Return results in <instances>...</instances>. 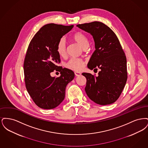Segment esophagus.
I'll return each instance as SVG.
<instances>
[{
    "label": "esophagus",
    "mask_w": 148,
    "mask_h": 148,
    "mask_svg": "<svg viewBox=\"0 0 148 148\" xmlns=\"http://www.w3.org/2000/svg\"><path fill=\"white\" fill-rule=\"evenodd\" d=\"M74 74H75V75L76 77L80 76V75H81V73H80V72H75V73H74Z\"/></svg>",
    "instance_id": "obj_1"
}]
</instances>
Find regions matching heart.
<instances>
[{"mask_svg":"<svg viewBox=\"0 0 148 148\" xmlns=\"http://www.w3.org/2000/svg\"><path fill=\"white\" fill-rule=\"evenodd\" d=\"M74 42L80 46L83 49L88 48L89 45V40L86 34L81 32L75 33L71 36ZM56 51L59 56L64 57L66 54V45L65 39L61 38L57 44ZM84 65V62L79 59L71 58L66 64L68 68L74 71H80L83 69Z\"/></svg>","mask_w":148,"mask_h":148,"instance_id":"1","label":"heart"}]
</instances>
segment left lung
<instances>
[{"label":"left lung","mask_w":148,"mask_h":148,"mask_svg":"<svg viewBox=\"0 0 148 148\" xmlns=\"http://www.w3.org/2000/svg\"><path fill=\"white\" fill-rule=\"evenodd\" d=\"M77 27L90 33L95 42V50L88 68L100 69L98 77L82 73L86 79L85 92L98 104H111L119 98L127 77V58L119 40L113 30L101 22L93 21Z\"/></svg>","instance_id":"left-lung-1"}]
</instances>
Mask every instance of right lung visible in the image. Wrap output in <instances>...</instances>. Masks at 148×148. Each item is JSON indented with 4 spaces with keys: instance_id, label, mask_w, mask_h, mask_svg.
I'll return each mask as SVG.
<instances>
[{
    "instance_id": "right-lung-1",
    "label": "right lung",
    "mask_w": 148,
    "mask_h": 148,
    "mask_svg": "<svg viewBox=\"0 0 148 148\" xmlns=\"http://www.w3.org/2000/svg\"><path fill=\"white\" fill-rule=\"evenodd\" d=\"M74 25L53 23L44 25L29 43L24 62V79L29 94L39 108L51 109L65 98L66 85L74 77V73L58 66L60 59L57 44ZM61 72L59 77H52L51 72Z\"/></svg>"
}]
</instances>
